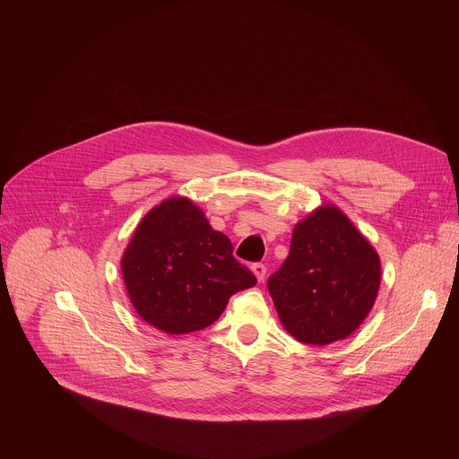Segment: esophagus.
<instances>
[{
    "label": "esophagus",
    "instance_id": "esophagus-1",
    "mask_svg": "<svg viewBox=\"0 0 459 459\" xmlns=\"http://www.w3.org/2000/svg\"><path fill=\"white\" fill-rule=\"evenodd\" d=\"M250 269H252L254 276L257 278V281H264V280H265V274H267V267H265L264 264H254Z\"/></svg>",
    "mask_w": 459,
    "mask_h": 459
}]
</instances>
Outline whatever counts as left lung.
I'll list each match as a JSON object with an SVG mask.
<instances>
[{"mask_svg": "<svg viewBox=\"0 0 459 459\" xmlns=\"http://www.w3.org/2000/svg\"><path fill=\"white\" fill-rule=\"evenodd\" d=\"M381 261L349 216L323 204L294 225L290 252L269 278L283 329L301 343L349 338L374 307Z\"/></svg>", "mask_w": 459, "mask_h": 459, "instance_id": "8db88e82", "label": "left lung"}]
</instances>
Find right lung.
Here are the masks:
<instances>
[{
    "instance_id": "obj_1",
    "label": "right lung",
    "mask_w": 459,
    "mask_h": 459,
    "mask_svg": "<svg viewBox=\"0 0 459 459\" xmlns=\"http://www.w3.org/2000/svg\"><path fill=\"white\" fill-rule=\"evenodd\" d=\"M121 274L140 317L167 334L212 325L229 298L255 285L232 243L185 195L152 207L121 255Z\"/></svg>"
}]
</instances>
